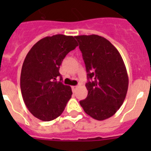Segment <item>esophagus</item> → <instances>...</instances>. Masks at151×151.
I'll return each mask as SVG.
<instances>
[{
	"label": "esophagus",
	"instance_id": "1",
	"mask_svg": "<svg viewBox=\"0 0 151 151\" xmlns=\"http://www.w3.org/2000/svg\"><path fill=\"white\" fill-rule=\"evenodd\" d=\"M71 88H72V91L73 92H76V89L78 88V86H71Z\"/></svg>",
	"mask_w": 151,
	"mask_h": 151
}]
</instances>
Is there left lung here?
Returning a JSON list of instances; mask_svg holds the SVG:
<instances>
[{"label":"left lung","instance_id":"8db88e82","mask_svg":"<svg viewBox=\"0 0 151 151\" xmlns=\"http://www.w3.org/2000/svg\"><path fill=\"white\" fill-rule=\"evenodd\" d=\"M75 38L87 71L86 99L81 106L90 117L98 121L112 117L126 96L129 77L117 49L98 35H81Z\"/></svg>","mask_w":151,"mask_h":151}]
</instances>
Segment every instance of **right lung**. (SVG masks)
<instances>
[{"instance_id":"right-lung-1","label":"right lung","mask_w":151,"mask_h":151,"mask_svg":"<svg viewBox=\"0 0 151 151\" xmlns=\"http://www.w3.org/2000/svg\"><path fill=\"white\" fill-rule=\"evenodd\" d=\"M73 36L44 37L31 48L22 64L20 88L24 103L37 118L49 122L62 114L72 95L71 88L57 81L66 55L78 46Z\"/></svg>"}]
</instances>
